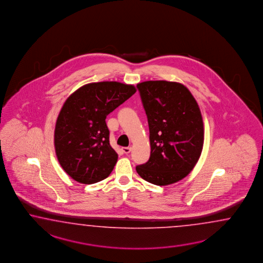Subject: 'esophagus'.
Wrapping results in <instances>:
<instances>
[{"label": "esophagus", "mask_w": 263, "mask_h": 263, "mask_svg": "<svg viewBox=\"0 0 263 263\" xmlns=\"http://www.w3.org/2000/svg\"><path fill=\"white\" fill-rule=\"evenodd\" d=\"M131 149H132V148H131V147H129V146H128V147H122V151H123L125 154L130 153V152H131Z\"/></svg>", "instance_id": "34e87169"}]
</instances>
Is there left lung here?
I'll list each match as a JSON object with an SVG mask.
<instances>
[{
    "mask_svg": "<svg viewBox=\"0 0 263 263\" xmlns=\"http://www.w3.org/2000/svg\"><path fill=\"white\" fill-rule=\"evenodd\" d=\"M137 87L147 116L151 152L148 162L136 171L153 185L174 184L190 174L202 153L204 123L198 103L179 82L149 80Z\"/></svg>",
    "mask_w": 263,
    "mask_h": 263,
    "instance_id": "obj_1",
    "label": "left lung"
}]
</instances>
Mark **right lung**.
<instances>
[{"label":"right lung","mask_w":263,"mask_h":263,"mask_svg":"<svg viewBox=\"0 0 263 263\" xmlns=\"http://www.w3.org/2000/svg\"><path fill=\"white\" fill-rule=\"evenodd\" d=\"M136 91L135 86L117 81L92 82L66 100L55 123L54 149L71 179L90 185L110 175L118 154L110 145L105 119Z\"/></svg>","instance_id":"1"}]
</instances>
